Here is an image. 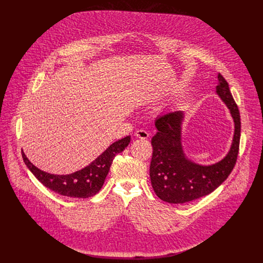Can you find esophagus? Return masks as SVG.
Here are the masks:
<instances>
[{
	"mask_svg": "<svg viewBox=\"0 0 263 263\" xmlns=\"http://www.w3.org/2000/svg\"><path fill=\"white\" fill-rule=\"evenodd\" d=\"M135 136L136 137H138V138H140V139H147V137H148V133L145 131V130H137L136 132H135Z\"/></svg>",
	"mask_w": 263,
	"mask_h": 263,
	"instance_id": "esophagus-1",
	"label": "esophagus"
}]
</instances>
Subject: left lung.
I'll use <instances>...</instances> for the list:
<instances>
[{
	"label": "left lung",
	"instance_id": "1",
	"mask_svg": "<svg viewBox=\"0 0 263 263\" xmlns=\"http://www.w3.org/2000/svg\"><path fill=\"white\" fill-rule=\"evenodd\" d=\"M216 93L227 105L234 121V136L230 151L220 161L201 165L186 157L181 141L183 111H173L159 117L152 138L153 156L149 178L157 197L172 204L192 202L209 195L231 174L238 155L240 139V115L231 95L229 84L218 73Z\"/></svg>",
	"mask_w": 263,
	"mask_h": 263
}]
</instances>
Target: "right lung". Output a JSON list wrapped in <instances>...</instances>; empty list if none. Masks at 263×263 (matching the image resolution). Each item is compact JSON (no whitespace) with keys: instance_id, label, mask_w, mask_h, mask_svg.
Segmentation results:
<instances>
[{"instance_id":"add662e5","label":"right lung","mask_w":263,"mask_h":263,"mask_svg":"<svg viewBox=\"0 0 263 263\" xmlns=\"http://www.w3.org/2000/svg\"><path fill=\"white\" fill-rule=\"evenodd\" d=\"M130 140L129 135L114 142L89 165L69 175L46 173L32 164L23 151L22 156L27 167L47 189L64 197L86 199L95 196L102 189L114 158L124 151Z\"/></svg>"}]
</instances>
